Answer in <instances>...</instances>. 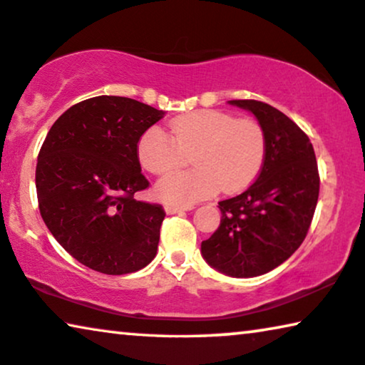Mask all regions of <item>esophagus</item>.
I'll return each instance as SVG.
<instances>
[{
    "mask_svg": "<svg viewBox=\"0 0 365 365\" xmlns=\"http://www.w3.org/2000/svg\"><path fill=\"white\" fill-rule=\"evenodd\" d=\"M193 210V206H178V205H165V213L167 215H175L182 213V211Z\"/></svg>",
    "mask_w": 365,
    "mask_h": 365,
    "instance_id": "1",
    "label": "esophagus"
}]
</instances>
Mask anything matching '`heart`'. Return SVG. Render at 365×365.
I'll use <instances>...</instances> for the list:
<instances>
[{"label":"heart","instance_id":"1","mask_svg":"<svg viewBox=\"0 0 365 365\" xmlns=\"http://www.w3.org/2000/svg\"><path fill=\"white\" fill-rule=\"evenodd\" d=\"M170 134L154 126L138 144L140 165L154 175L175 170L192 155V170L170 173L157 183V198L168 205H193L221 187L227 193L244 190L259 175L267 152L264 128L255 119L221 110L178 116Z\"/></svg>","mask_w":365,"mask_h":365}]
</instances>
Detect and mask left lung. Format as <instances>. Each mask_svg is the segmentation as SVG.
I'll return each mask as SVG.
<instances>
[{
    "mask_svg": "<svg viewBox=\"0 0 365 365\" xmlns=\"http://www.w3.org/2000/svg\"><path fill=\"white\" fill-rule=\"evenodd\" d=\"M230 105L257 118L267 152L257 180L217 203L221 222L201 242V255L221 274L247 279L279 267L300 247L318 203L319 175L308 135L290 118L262 101Z\"/></svg>",
    "mask_w": 365,
    "mask_h": 365,
    "instance_id": "obj_1",
    "label": "left lung"
}]
</instances>
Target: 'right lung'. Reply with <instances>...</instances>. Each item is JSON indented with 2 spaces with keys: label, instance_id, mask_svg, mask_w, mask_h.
Returning <instances> with one entry per match:
<instances>
[{
  "label": "right lung",
  "instance_id": "1",
  "mask_svg": "<svg viewBox=\"0 0 365 365\" xmlns=\"http://www.w3.org/2000/svg\"><path fill=\"white\" fill-rule=\"evenodd\" d=\"M164 114L103 95L68 108L47 133L36 167L41 216L86 267L123 275L155 257L165 211L134 195L149 187L138 143Z\"/></svg>",
  "mask_w": 365,
  "mask_h": 365
}]
</instances>
